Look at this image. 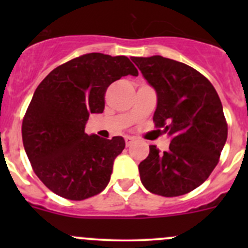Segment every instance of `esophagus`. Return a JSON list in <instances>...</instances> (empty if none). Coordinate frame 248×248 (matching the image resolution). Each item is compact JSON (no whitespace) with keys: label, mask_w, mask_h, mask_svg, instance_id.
<instances>
[{"label":"esophagus","mask_w":248,"mask_h":248,"mask_svg":"<svg viewBox=\"0 0 248 248\" xmlns=\"http://www.w3.org/2000/svg\"><path fill=\"white\" fill-rule=\"evenodd\" d=\"M124 141H126L127 146H131V145L134 142V139L132 138V137H126V138H124Z\"/></svg>","instance_id":"obj_1"}]
</instances>
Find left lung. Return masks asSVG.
I'll list each match as a JSON object with an SVG mask.
<instances>
[{
	"label": "left lung",
	"mask_w": 248,
	"mask_h": 248,
	"mask_svg": "<svg viewBox=\"0 0 248 248\" xmlns=\"http://www.w3.org/2000/svg\"><path fill=\"white\" fill-rule=\"evenodd\" d=\"M157 93L154 121L170 138L169 149L150 146L140 162L141 184L151 193L177 197L199 187L218 163L228 136L221 99L192 67L162 57H132Z\"/></svg>",
	"instance_id": "1"
}]
</instances>
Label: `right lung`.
<instances>
[{"instance_id":"add662e5","label":"right lung","mask_w":248,"mask_h":248,"mask_svg":"<svg viewBox=\"0 0 248 248\" xmlns=\"http://www.w3.org/2000/svg\"><path fill=\"white\" fill-rule=\"evenodd\" d=\"M138 76L127 56L82 55L50 72L38 85L22 121V142L34 172L57 196L84 201L110 181L122 137L85 133L90 114L104 110L111 82Z\"/></svg>"}]
</instances>
